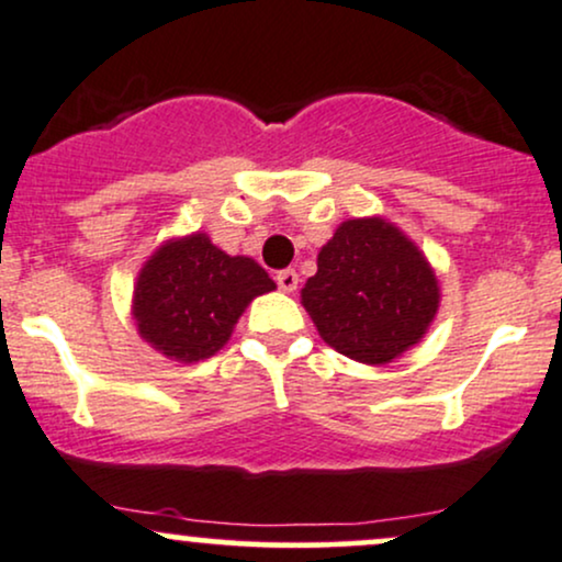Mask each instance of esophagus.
<instances>
[{
	"instance_id": "34e87169",
	"label": "esophagus",
	"mask_w": 562,
	"mask_h": 562,
	"mask_svg": "<svg viewBox=\"0 0 562 562\" xmlns=\"http://www.w3.org/2000/svg\"><path fill=\"white\" fill-rule=\"evenodd\" d=\"M276 283H279L281 292L289 294V292H294L296 283H300V276H296V270H292V268L279 270V273H276Z\"/></svg>"
}]
</instances>
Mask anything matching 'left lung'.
<instances>
[{
	"label": "left lung",
	"instance_id": "obj_1",
	"mask_svg": "<svg viewBox=\"0 0 562 562\" xmlns=\"http://www.w3.org/2000/svg\"><path fill=\"white\" fill-rule=\"evenodd\" d=\"M302 305L328 347L366 366H386L424 339L439 310V281L397 226L355 217L323 244Z\"/></svg>",
	"mask_w": 562,
	"mask_h": 562
}]
</instances>
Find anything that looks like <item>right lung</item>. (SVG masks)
Instances as JSON below:
<instances>
[{
    "instance_id": "add662e5",
    "label": "right lung",
    "mask_w": 562,
    "mask_h": 562,
    "mask_svg": "<svg viewBox=\"0 0 562 562\" xmlns=\"http://www.w3.org/2000/svg\"><path fill=\"white\" fill-rule=\"evenodd\" d=\"M273 289L252 257H231L196 231L165 241L144 262L134 318L142 339L165 358L196 362L226 345L244 307Z\"/></svg>"
}]
</instances>
